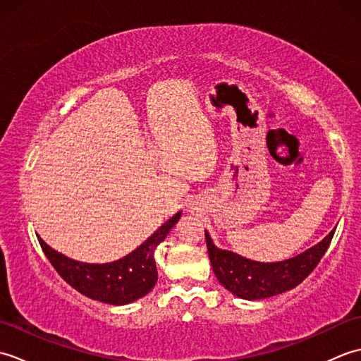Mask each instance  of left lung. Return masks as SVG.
<instances>
[{
  "instance_id": "1",
  "label": "left lung",
  "mask_w": 361,
  "mask_h": 361,
  "mask_svg": "<svg viewBox=\"0 0 361 361\" xmlns=\"http://www.w3.org/2000/svg\"><path fill=\"white\" fill-rule=\"evenodd\" d=\"M204 235L212 270L221 286L243 299H264L295 288L307 278L327 251L334 231L302 255L274 264L256 262L220 250L214 245L208 231H204Z\"/></svg>"
}]
</instances>
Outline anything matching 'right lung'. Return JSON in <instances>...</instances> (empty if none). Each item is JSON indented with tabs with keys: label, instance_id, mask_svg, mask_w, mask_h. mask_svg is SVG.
<instances>
[{
	"label": "right lung",
	"instance_id": "add662e5",
	"mask_svg": "<svg viewBox=\"0 0 361 361\" xmlns=\"http://www.w3.org/2000/svg\"><path fill=\"white\" fill-rule=\"evenodd\" d=\"M181 212L158 228L141 247L128 256L110 264H85L52 250L38 237L40 247L56 271L79 293L96 301L124 305L145 296L158 279L155 250L180 220Z\"/></svg>",
	"mask_w": 361,
	"mask_h": 361
}]
</instances>
